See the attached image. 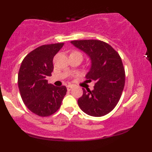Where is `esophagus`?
<instances>
[{"instance_id": "1", "label": "esophagus", "mask_w": 152, "mask_h": 152, "mask_svg": "<svg viewBox=\"0 0 152 152\" xmlns=\"http://www.w3.org/2000/svg\"><path fill=\"white\" fill-rule=\"evenodd\" d=\"M67 90L68 91H71V88H73V87H74V86H73V85H71V84H69V85H68L67 86Z\"/></svg>"}]
</instances>
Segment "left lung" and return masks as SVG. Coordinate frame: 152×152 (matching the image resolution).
I'll list each match as a JSON object with an SVG mask.
<instances>
[{"mask_svg": "<svg viewBox=\"0 0 152 152\" xmlns=\"http://www.w3.org/2000/svg\"><path fill=\"white\" fill-rule=\"evenodd\" d=\"M84 52L91 61L87 81L95 82L94 89L86 91L78 99L80 109L89 116L109 114L118 104L125 83V71L121 57L110 45L97 40L71 41Z\"/></svg>", "mask_w": 152, "mask_h": 152, "instance_id": "obj_1", "label": "left lung"}]
</instances>
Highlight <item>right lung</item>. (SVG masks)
Here are the masks:
<instances>
[{
  "label": "right lung",
  "mask_w": 152,
  "mask_h": 152,
  "mask_svg": "<svg viewBox=\"0 0 152 152\" xmlns=\"http://www.w3.org/2000/svg\"><path fill=\"white\" fill-rule=\"evenodd\" d=\"M64 43L43 45L24 58L19 69L18 84L20 96L27 108L40 116H48L61 105L66 87L48 83L47 76L53 70V59Z\"/></svg>",
  "instance_id": "add662e5"
}]
</instances>
